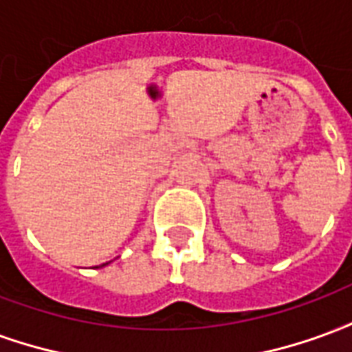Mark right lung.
<instances>
[{
	"mask_svg": "<svg viewBox=\"0 0 352 352\" xmlns=\"http://www.w3.org/2000/svg\"><path fill=\"white\" fill-rule=\"evenodd\" d=\"M107 264H109V262H107ZM101 265H105V264H101Z\"/></svg>",
	"mask_w": 352,
	"mask_h": 352,
	"instance_id": "obj_1",
	"label": "right lung"
}]
</instances>
